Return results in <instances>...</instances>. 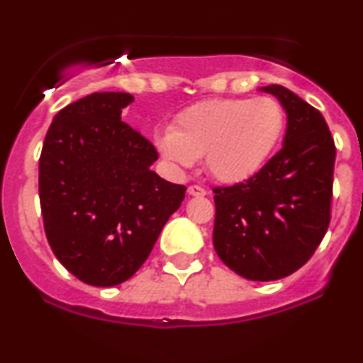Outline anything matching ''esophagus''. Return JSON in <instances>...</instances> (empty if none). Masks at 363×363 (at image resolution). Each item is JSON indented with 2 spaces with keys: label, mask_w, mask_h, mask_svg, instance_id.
<instances>
[{
  "label": "esophagus",
  "mask_w": 363,
  "mask_h": 363,
  "mask_svg": "<svg viewBox=\"0 0 363 363\" xmlns=\"http://www.w3.org/2000/svg\"><path fill=\"white\" fill-rule=\"evenodd\" d=\"M187 194L189 196H205L206 189L201 186H189L187 187Z\"/></svg>",
  "instance_id": "esophagus-1"
}]
</instances>
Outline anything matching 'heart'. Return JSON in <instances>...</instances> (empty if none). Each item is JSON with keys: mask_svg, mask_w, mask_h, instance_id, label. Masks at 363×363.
Returning a JSON list of instances; mask_svg holds the SVG:
<instances>
[{"mask_svg": "<svg viewBox=\"0 0 363 363\" xmlns=\"http://www.w3.org/2000/svg\"><path fill=\"white\" fill-rule=\"evenodd\" d=\"M285 129V112L272 97L211 99L179 112L172 129L155 133L160 155L191 167H205L222 182H242L266 164Z\"/></svg>", "mask_w": 363, "mask_h": 363, "instance_id": "b5f03b06", "label": "heart"}]
</instances>
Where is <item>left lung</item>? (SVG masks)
I'll return each mask as SVG.
<instances>
[{
  "instance_id": "left-lung-1",
  "label": "left lung",
  "mask_w": 363,
  "mask_h": 363,
  "mask_svg": "<svg viewBox=\"0 0 363 363\" xmlns=\"http://www.w3.org/2000/svg\"><path fill=\"white\" fill-rule=\"evenodd\" d=\"M259 90L285 109L283 147L247 181L215 187L213 245L232 272L272 281L306 264L326 234L336 148L311 104L281 85Z\"/></svg>"
}]
</instances>
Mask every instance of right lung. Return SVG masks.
Returning a JSON list of instances; mask_svg holds the SVG:
<instances>
[{
    "mask_svg": "<svg viewBox=\"0 0 363 363\" xmlns=\"http://www.w3.org/2000/svg\"><path fill=\"white\" fill-rule=\"evenodd\" d=\"M135 101L95 91L54 116L39 160L44 230L78 280L114 286L140 269L186 187L153 172L155 147L121 121Z\"/></svg>",
    "mask_w": 363,
    "mask_h": 363,
    "instance_id": "add662e5",
    "label": "right lung"
}]
</instances>
